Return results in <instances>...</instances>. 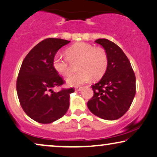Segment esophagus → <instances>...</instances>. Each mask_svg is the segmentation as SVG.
<instances>
[{
  "mask_svg": "<svg viewBox=\"0 0 157 157\" xmlns=\"http://www.w3.org/2000/svg\"><path fill=\"white\" fill-rule=\"evenodd\" d=\"M81 89H82V87H81V86H76V87H75V90H76V91H81Z\"/></svg>",
  "mask_w": 157,
  "mask_h": 157,
  "instance_id": "esophagus-1",
  "label": "esophagus"
}]
</instances>
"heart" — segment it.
I'll return each mask as SVG.
<instances>
[{
    "instance_id": "b5f03b06",
    "label": "heart",
    "mask_w": 157,
    "mask_h": 157,
    "mask_svg": "<svg viewBox=\"0 0 157 157\" xmlns=\"http://www.w3.org/2000/svg\"><path fill=\"white\" fill-rule=\"evenodd\" d=\"M65 53L66 58L56 55L52 60V66L59 74L67 76L71 73V63L78 62V72L66 78V82L71 86L88 82L91 77L98 79L107 70L108 58L102 48H94L85 42H77L67 48Z\"/></svg>"
}]
</instances>
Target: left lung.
<instances>
[{
	"mask_svg": "<svg viewBox=\"0 0 157 157\" xmlns=\"http://www.w3.org/2000/svg\"><path fill=\"white\" fill-rule=\"evenodd\" d=\"M95 42L105 50L108 65L101 80L91 86L94 95L87 106L97 117L115 121L131 107L136 94V76L119 46L107 39H98Z\"/></svg>",
	"mask_w": 157,
	"mask_h": 157,
	"instance_id": "obj_1",
	"label": "left lung"
}]
</instances>
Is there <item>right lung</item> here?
<instances>
[{
	"label": "right lung",
	"mask_w": 157,
	"mask_h": 157,
	"mask_svg": "<svg viewBox=\"0 0 157 157\" xmlns=\"http://www.w3.org/2000/svg\"><path fill=\"white\" fill-rule=\"evenodd\" d=\"M70 41L58 38L42 40L30 50L22 62L16 91L22 109L32 120L48 124L62 117L69 107L74 88L55 92L52 89L65 81L52 66L59 49Z\"/></svg>",
	"instance_id": "1"
}]
</instances>
